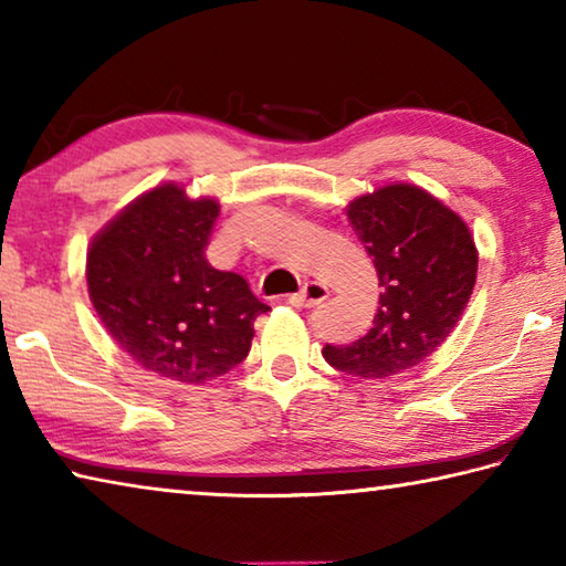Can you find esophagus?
<instances>
[{
	"label": "esophagus",
	"instance_id": "34e87169",
	"mask_svg": "<svg viewBox=\"0 0 566 566\" xmlns=\"http://www.w3.org/2000/svg\"><path fill=\"white\" fill-rule=\"evenodd\" d=\"M329 296V286L324 282H304V286L296 294H290L286 296V302H290L292 306H314L324 302Z\"/></svg>",
	"mask_w": 566,
	"mask_h": 566
}]
</instances>
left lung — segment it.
<instances>
[{
  "instance_id": "left-lung-1",
  "label": "left lung",
  "mask_w": 566,
  "mask_h": 566,
  "mask_svg": "<svg viewBox=\"0 0 566 566\" xmlns=\"http://www.w3.org/2000/svg\"><path fill=\"white\" fill-rule=\"evenodd\" d=\"M375 262L379 306L371 329L352 344L322 349L334 369L385 379L417 367L467 310L476 282V247L462 217L415 185H389L347 207Z\"/></svg>"
}]
</instances>
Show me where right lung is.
Returning a JSON list of instances; mask_svg holds the SVG:
<instances>
[{"label": "right lung", "instance_id": "right-lung-1", "mask_svg": "<svg viewBox=\"0 0 566 566\" xmlns=\"http://www.w3.org/2000/svg\"><path fill=\"white\" fill-rule=\"evenodd\" d=\"M214 199L161 185L92 239L90 300L112 339L159 377L205 385L242 364L254 319L270 312L244 276L207 262Z\"/></svg>", "mask_w": 566, "mask_h": 566}]
</instances>
